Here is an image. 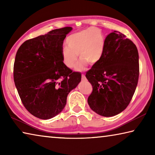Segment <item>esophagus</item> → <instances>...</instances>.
<instances>
[{"mask_svg":"<svg viewBox=\"0 0 155 155\" xmlns=\"http://www.w3.org/2000/svg\"><path fill=\"white\" fill-rule=\"evenodd\" d=\"M81 77H82V80L83 81H85L86 80V77H85V74H81Z\"/></svg>","mask_w":155,"mask_h":155,"instance_id":"esophagus-1","label":"esophagus"}]
</instances>
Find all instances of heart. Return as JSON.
I'll use <instances>...</instances> for the list:
<instances>
[{"mask_svg":"<svg viewBox=\"0 0 155 155\" xmlns=\"http://www.w3.org/2000/svg\"><path fill=\"white\" fill-rule=\"evenodd\" d=\"M67 46L61 48L64 64L68 68H73L78 61L77 70H82L88 63L90 65L98 63L103 56L106 46V39L101 29L90 27L68 35L65 40Z\"/></svg>","mask_w":155,"mask_h":155,"instance_id":"heart-1","label":"heart"}]
</instances>
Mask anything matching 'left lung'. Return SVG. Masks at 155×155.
<instances>
[{"label":"left lung","mask_w":155,"mask_h":155,"mask_svg":"<svg viewBox=\"0 0 155 155\" xmlns=\"http://www.w3.org/2000/svg\"><path fill=\"white\" fill-rule=\"evenodd\" d=\"M103 56L86 72L92 85L87 103L96 114L111 117L127 108L137 87L140 65L135 44L119 31L107 36Z\"/></svg>","instance_id":"8db88e82"}]
</instances>
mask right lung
Segmentation results:
<instances>
[{
	"instance_id": "1",
	"label": "right lung",
	"mask_w": 155,
	"mask_h": 155,
	"mask_svg": "<svg viewBox=\"0 0 155 155\" xmlns=\"http://www.w3.org/2000/svg\"><path fill=\"white\" fill-rule=\"evenodd\" d=\"M72 27H64L25 41L18 48L14 80L26 109L40 119H51L66 104L70 91L81 80L62 61L61 48Z\"/></svg>"
}]
</instances>
